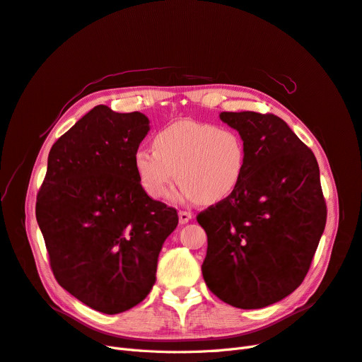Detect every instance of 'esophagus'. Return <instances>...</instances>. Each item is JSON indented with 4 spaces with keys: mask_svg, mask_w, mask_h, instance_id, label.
<instances>
[{
    "mask_svg": "<svg viewBox=\"0 0 362 362\" xmlns=\"http://www.w3.org/2000/svg\"><path fill=\"white\" fill-rule=\"evenodd\" d=\"M178 216H180V224H187L192 220L193 214L190 211H180Z\"/></svg>",
    "mask_w": 362,
    "mask_h": 362,
    "instance_id": "esophagus-1",
    "label": "esophagus"
}]
</instances>
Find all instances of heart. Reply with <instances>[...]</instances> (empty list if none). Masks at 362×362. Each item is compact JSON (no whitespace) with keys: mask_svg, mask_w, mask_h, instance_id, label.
Masks as SVG:
<instances>
[{"mask_svg":"<svg viewBox=\"0 0 362 362\" xmlns=\"http://www.w3.org/2000/svg\"><path fill=\"white\" fill-rule=\"evenodd\" d=\"M154 150L135 153V170L142 190L162 199L175 180L180 196L216 204L233 193L247 166V147L235 129L208 122L181 120L154 136Z\"/></svg>","mask_w":362,"mask_h":362,"instance_id":"1","label":"heart"}]
</instances>
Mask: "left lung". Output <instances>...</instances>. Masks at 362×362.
I'll return each instance as SVG.
<instances>
[{
	"label": "left lung",
	"instance_id": "8db88e82",
	"mask_svg": "<svg viewBox=\"0 0 362 362\" xmlns=\"http://www.w3.org/2000/svg\"><path fill=\"white\" fill-rule=\"evenodd\" d=\"M247 147L238 189L197 214L208 235L204 279L227 305L259 309L300 286L327 223L320 166L282 119L221 112Z\"/></svg>",
	"mask_w": 362,
	"mask_h": 362
}]
</instances>
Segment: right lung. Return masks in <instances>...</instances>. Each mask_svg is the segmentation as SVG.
<instances>
[{
  "label": "right lung",
  "mask_w": 362,
  "mask_h": 362,
  "mask_svg": "<svg viewBox=\"0 0 362 362\" xmlns=\"http://www.w3.org/2000/svg\"><path fill=\"white\" fill-rule=\"evenodd\" d=\"M148 123L138 111L95 107L53 144L37 194L57 284L107 315L148 296L158 252L178 226L177 209L151 199L136 177L135 153Z\"/></svg>",
  "instance_id": "right-lung-1"
}]
</instances>
